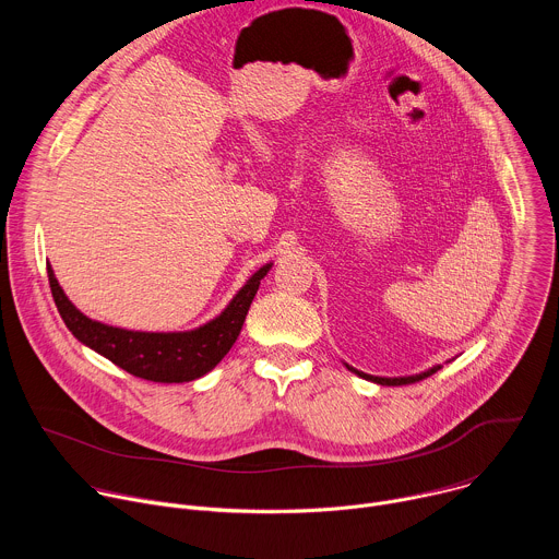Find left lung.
Segmentation results:
<instances>
[{
	"mask_svg": "<svg viewBox=\"0 0 559 559\" xmlns=\"http://www.w3.org/2000/svg\"><path fill=\"white\" fill-rule=\"evenodd\" d=\"M347 369H349V371H354V373H358V376H360V378H365V380H371V382H378V384H386V386H397V384H414V382H420V380L429 378L431 373H436V371L440 369V365H438V367H431V369H429V371H425V373L407 376V378H378V376L362 373V371H358V369H354V367H349V365H347Z\"/></svg>",
	"mask_w": 559,
	"mask_h": 559,
	"instance_id": "1",
	"label": "left lung"
}]
</instances>
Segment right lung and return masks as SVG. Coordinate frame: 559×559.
<instances>
[{"label":"right lung","instance_id":"1","mask_svg":"<svg viewBox=\"0 0 559 559\" xmlns=\"http://www.w3.org/2000/svg\"><path fill=\"white\" fill-rule=\"evenodd\" d=\"M270 267L272 265H263L248 281V285L231 298L218 318L194 332L181 334L128 332L91 321L68 300L50 265L48 283L63 323L76 341H82L136 378L152 382H188L214 369L236 343L246 323L248 309L259 292L261 278L270 272Z\"/></svg>","mask_w":559,"mask_h":559}]
</instances>
